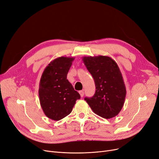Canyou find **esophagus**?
Here are the masks:
<instances>
[{
    "instance_id": "obj_1",
    "label": "esophagus",
    "mask_w": 159,
    "mask_h": 159,
    "mask_svg": "<svg viewBox=\"0 0 159 159\" xmlns=\"http://www.w3.org/2000/svg\"><path fill=\"white\" fill-rule=\"evenodd\" d=\"M79 93H80V94L81 97H84V91H79Z\"/></svg>"
}]
</instances>
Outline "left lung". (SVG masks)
Returning a JSON list of instances; mask_svg holds the SVG:
<instances>
[{
  "instance_id": "1",
  "label": "left lung",
  "mask_w": 159,
  "mask_h": 159,
  "mask_svg": "<svg viewBox=\"0 0 159 159\" xmlns=\"http://www.w3.org/2000/svg\"><path fill=\"white\" fill-rule=\"evenodd\" d=\"M83 61L94 80L96 92L91 98H85L91 108L99 116L110 119L121 110L126 97L122 74L110 57H84Z\"/></svg>"
}]
</instances>
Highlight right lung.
Masks as SVG:
<instances>
[{"label":"right lung","instance_id":"right-lung-1","mask_svg":"<svg viewBox=\"0 0 159 159\" xmlns=\"http://www.w3.org/2000/svg\"><path fill=\"white\" fill-rule=\"evenodd\" d=\"M74 57H60L50 62L44 69L39 85V98L45 115L59 120L71 113L75 101L80 98L67 80Z\"/></svg>","mask_w":159,"mask_h":159}]
</instances>
